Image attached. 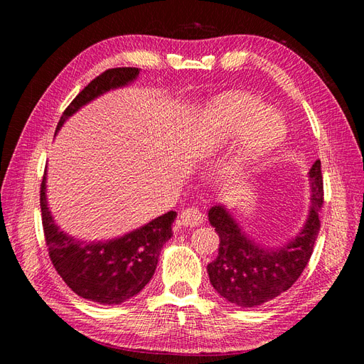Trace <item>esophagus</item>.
<instances>
[{
    "label": "esophagus",
    "mask_w": 364,
    "mask_h": 364,
    "mask_svg": "<svg viewBox=\"0 0 364 364\" xmlns=\"http://www.w3.org/2000/svg\"><path fill=\"white\" fill-rule=\"evenodd\" d=\"M179 218L185 228H196L203 223L205 215L197 208H186L181 213Z\"/></svg>",
    "instance_id": "1"
}]
</instances>
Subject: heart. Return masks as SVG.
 Listing matches in <instances>:
<instances>
[{
	"label": "heart",
	"instance_id": "b5f03b06",
	"mask_svg": "<svg viewBox=\"0 0 364 364\" xmlns=\"http://www.w3.org/2000/svg\"><path fill=\"white\" fill-rule=\"evenodd\" d=\"M237 136L234 170L245 168L277 150L287 136V124L257 97L238 91L220 94L197 109L191 123L196 156H214Z\"/></svg>",
	"mask_w": 364,
	"mask_h": 364
}]
</instances>
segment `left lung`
<instances>
[{
  "instance_id": "left-lung-1",
  "label": "left lung",
  "mask_w": 364,
  "mask_h": 364,
  "mask_svg": "<svg viewBox=\"0 0 364 364\" xmlns=\"http://www.w3.org/2000/svg\"><path fill=\"white\" fill-rule=\"evenodd\" d=\"M310 209L301 232L279 247L257 243L237 223L229 209L218 203L208 211V220L218 234V255L208 264V274L215 291L238 306H258L284 291L301 277L311 258L321 230L318 211L323 203L321 161L308 171Z\"/></svg>"
}]
</instances>
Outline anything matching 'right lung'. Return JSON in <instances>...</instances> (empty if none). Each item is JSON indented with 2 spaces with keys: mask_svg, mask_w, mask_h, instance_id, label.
Instances as JSON below:
<instances>
[{
  "mask_svg": "<svg viewBox=\"0 0 364 364\" xmlns=\"http://www.w3.org/2000/svg\"><path fill=\"white\" fill-rule=\"evenodd\" d=\"M139 71L112 68L95 77L65 109L56 134L79 109L97 97L130 85ZM41 213L54 269L75 294L102 305L126 302L146 287L155 274L161 249L171 238V226L178 217L174 211H168L123 237L105 241L79 240L63 232L54 222L47 200V170L41 183Z\"/></svg>",
  "mask_w": 364,
  "mask_h": 364,
  "instance_id": "add662e5",
  "label": "right lung"
}]
</instances>
